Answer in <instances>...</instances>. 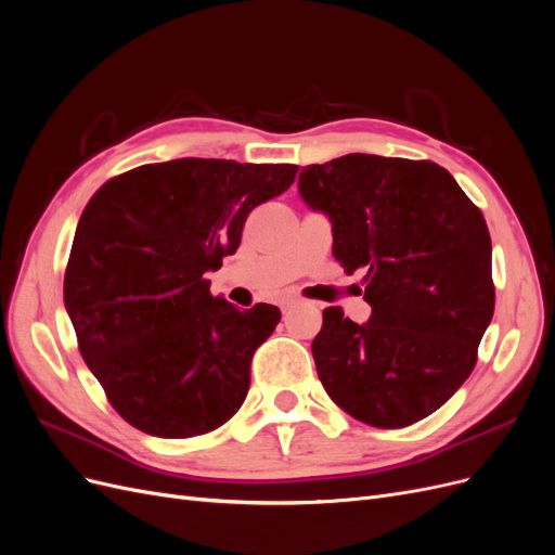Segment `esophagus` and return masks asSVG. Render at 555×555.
Segmentation results:
<instances>
[{
	"label": "esophagus",
	"instance_id": "esophagus-1",
	"mask_svg": "<svg viewBox=\"0 0 555 555\" xmlns=\"http://www.w3.org/2000/svg\"><path fill=\"white\" fill-rule=\"evenodd\" d=\"M294 306H296V300H284V304H282V312L287 314V312H289Z\"/></svg>",
	"mask_w": 555,
	"mask_h": 555
}]
</instances>
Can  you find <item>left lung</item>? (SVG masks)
<instances>
[{
	"label": "left lung",
	"instance_id": "left-lung-1",
	"mask_svg": "<svg viewBox=\"0 0 555 555\" xmlns=\"http://www.w3.org/2000/svg\"><path fill=\"white\" fill-rule=\"evenodd\" d=\"M298 192L333 224V257L365 273L373 314L324 310L312 340L335 405L375 428H402L461 389L495 308L481 210L433 162L345 155L300 171Z\"/></svg>",
	"mask_w": 555,
	"mask_h": 555
}]
</instances>
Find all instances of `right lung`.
<instances>
[{"label":"right lung","mask_w":555,"mask_h":555,"mask_svg":"<svg viewBox=\"0 0 555 555\" xmlns=\"http://www.w3.org/2000/svg\"><path fill=\"white\" fill-rule=\"evenodd\" d=\"M296 164L173 159L115 176L80 215L64 306L80 357L127 424L194 438L227 424L249 363L280 322L275 306L238 310L210 294L247 215L280 196Z\"/></svg>","instance_id":"right-lung-1"}]
</instances>
